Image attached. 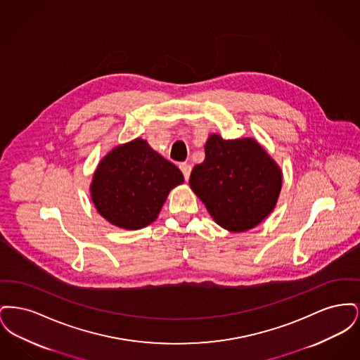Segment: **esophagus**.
I'll return each instance as SVG.
<instances>
[{
	"label": "esophagus",
	"instance_id": "obj_1",
	"mask_svg": "<svg viewBox=\"0 0 360 360\" xmlns=\"http://www.w3.org/2000/svg\"><path fill=\"white\" fill-rule=\"evenodd\" d=\"M179 169H181V172L184 174L185 179L188 181V176H190V172H191V166L188 165V163H181V165H179Z\"/></svg>",
	"mask_w": 360,
	"mask_h": 360
}]
</instances>
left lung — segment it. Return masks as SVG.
<instances>
[{"instance_id": "obj_1", "label": "left lung", "mask_w": 360, "mask_h": 360, "mask_svg": "<svg viewBox=\"0 0 360 360\" xmlns=\"http://www.w3.org/2000/svg\"><path fill=\"white\" fill-rule=\"evenodd\" d=\"M188 184L216 223L245 232L274 210L282 172L255 139L224 140L212 134L205 160L194 166Z\"/></svg>"}]
</instances>
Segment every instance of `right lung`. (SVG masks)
<instances>
[{"instance_id":"1","label":"right lung","mask_w":360,"mask_h":360,"mask_svg":"<svg viewBox=\"0 0 360 360\" xmlns=\"http://www.w3.org/2000/svg\"><path fill=\"white\" fill-rule=\"evenodd\" d=\"M184 184L179 169L143 139L115 147L103 156L90 185L98 213L119 228L135 231L158 219L170 190Z\"/></svg>"}]
</instances>
